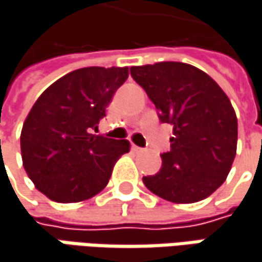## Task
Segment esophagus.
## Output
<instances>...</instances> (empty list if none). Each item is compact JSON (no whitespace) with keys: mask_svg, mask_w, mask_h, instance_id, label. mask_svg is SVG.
<instances>
[{"mask_svg":"<svg viewBox=\"0 0 262 262\" xmlns=\"http://www.w3.org/2000/svg\"><path fill=\"white\" fill-rule=\"evenodd\" d=\"M132 151H135V152H144V148H141V146L132 144Z\"/></svg>","mask_w":262,"mask_h":262,"instance_id":"1","label":"esophagus"}]
</instances>
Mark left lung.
<instances>
[{
  "label": "left lung",
  "instance_id": "obj_1",
  "mask_svg": "<svg viewBox=\"0 0 262 262\" xmlns=\"http://www.w3.org/2000/svg\"><path fill=\"white\" fill-rule=\"evenodd\" d=\"M133 80L156 105L162 123L173 126L162 169L144 177L145 187L173 203H194L220 188L236 157L237 117L206 72L182 62L132 67Z\"/></svg>",
  "mask_w": 262,
  "mask_h": 262
}]
</instances>
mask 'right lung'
<instances>
[{"mask_svg":"<svg viewBox=\"0 0 262 262\" xmlns=\"http://www.w3.org/2000/svg\"><path fill=\"white\" fill-rule=\"evenodd\" d=\"M127 75V67L72 71L34 103L20 135L22 159L28 177L49 199L83 202L106 187L114 164L130 144L93 130Z\"/></svg>","mask_w":262,"mask_h":262,"instance_id":"obj_1","label":"right lung"}]
</instances>
